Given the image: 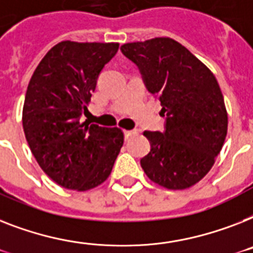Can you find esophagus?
<instances>
[{
  "label": "esophagus",
  "mask_w": 253,
  "mask_h": 253,
  "mask_svg": "<svg viewBox=\"0 0 253 253\" xmlns=\"http://www.w3.org/2000/svg\"><path fill=\"white\" fill-rule=\"evenodd\" d=\"M135 133H137V130H125V137L128 139L131 135H135Z\"/></svg>",
  "instance_id": "obj_1"
}]
</instances>
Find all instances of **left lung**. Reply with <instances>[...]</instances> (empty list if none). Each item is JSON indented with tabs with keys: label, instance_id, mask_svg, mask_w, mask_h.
Returning <instances> with one entry per match:
<instances>
[{
	"label": "left lung",
	"instance_id": "8db88e82",
	"mask_svg": "<svg viewBox=\"0 0 253 253\" xmlns=\"http://www.w3.org/2000/svg\"><path fill=\"white\" fill-rule=\"evenodd\" d=\"M137 65L148 91L161 102L165 132L144 131L151 151L140 160L152 182L168 190H186L214 165L227 133V112L213 73L170 38L121 46Z\"/></svg>",
	"mask_w": 253,
	"mask_h": 253
}]
</instances>
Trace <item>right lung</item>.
Here are the masks:
<instances>
[{
  "label": "right lung",
  "instance_id": "right-lung-1",
  "mask_svg": "<svg viewBox=\"0 0 253 253\" xmlns=\"http://www.w3.org/2000/svg\"><path fill=\"white\" fill-rule=\"evenodd\" d=\"M118 42L61 41L41 59L24 98L23 130L31 152L59 186L88 191L110 175L123 145L118 127L82 122L102 67Z\"/></svg>",
  "mask_w": 253,
  "mask_h": 253
}]
</instances>
